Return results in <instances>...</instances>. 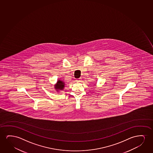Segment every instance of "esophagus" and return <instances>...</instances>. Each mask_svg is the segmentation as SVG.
Returning a JSON list of instances; mask_svg holds the SVG:
<instances>
[{
  "label": "esophagus",
  "mask_w": 153,
  "mask_h": 153,
  "mask_svg": "<svg viewBox=\"0 0 153 153\" xmlns=\"http://www.w3.org/2000/svg\"><path fill=\"white\" fill-rule=\"evenodd\" d=\"M76 81L78 82H81V81H82V78H78V79H77Z\"/></svg>",
  "instance_id": "obj_1"
}]
</instances>
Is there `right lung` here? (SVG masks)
I'll return each mask as SVG.
<instances>
[{"mask_svg":"<svg viewBox=\"0 0 153 153\" xmlns=\"http://www.w3.org/2000/svg\"><path fill=\"white\" fill-rule=\"evenodd\" d=\"M65 82L62 80L59 79L57 80L56 84L55 85V89L57 91H59V90H63L64 88L65 87Z\"/></svg>","mask_w":153,"mask_h":153,"instance_id":"add662e5","label":"right lung"}]
</instances>
